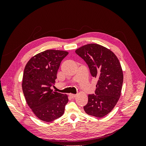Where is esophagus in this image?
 Here are the masks:
<instances>
[{
    "instance_id": "1",
    "label": "esophagus",
    "mask_w": 146,
    "mask_h": 146,
    "mask_svg": "<svg viewBox=\"0 0 146 146\" xmlns=\"http://www.w3.org/2000/svg\"><path fill=\"white\" fill-rule=\"evenodd\" d=\"M69 96H70V98H72V99L75 98H76V94H70Z\"/></svg>"
}]
</instances>
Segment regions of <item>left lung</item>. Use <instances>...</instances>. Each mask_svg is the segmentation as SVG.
Wrapping results in <instances>:
<instances>
[{"label": "left lung", "instance_id": "obj_1", "mask_svg": "<svg viewBox=\"0 0 146 146\" xmlns=\"http://www.w3.org/2000/svg\"><path fill=\"white\" fill-rule=\"evenodd\" d=\"M76 53L86 63L91 76L98 79L95 94L88 95L84 110L102 117L111 111L121 96L123 77L120 62L112 51L98 44L83 46Z\"/></svg>", "mask_w": 146, "mask_h": 146}]
</instances>
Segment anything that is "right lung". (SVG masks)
Segmentation results:
<instances>
[{
  "label": "right lung",
  "mask_w": 146,
  "mask_h": 146,
  "mask_svg": "<svg viewBox=\"0 0 146 146\" xmlns=\"http://www.w3.org/2000/svg\"><path fill=\"white\" fill-rule=\"evenodd\" d=\"M68 52L47 50L35 55L26 64L23 78V93L29 107L41 121L51 122L64 112L68 96L52 91L61 61Z\"/></svg>",
  "instance_id": "1"
}]
</instances>
